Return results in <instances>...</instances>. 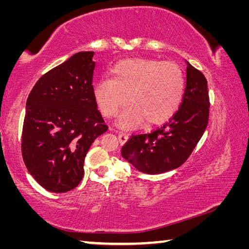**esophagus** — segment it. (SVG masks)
I'll list each match as a JSON object with an SVG mask.
<instances>
[{"label":"esophagus","instance_id":"1","mask_svg":"<svg viewBox=\"0 0 249 249\" xmlns=\"http://www.w3.org/2000/svg\"><path fill=\"white\" fill-rule=\"evenodd\" d=\"M119 141H120L122 145L125 144V142L128 141V135L125 134V133H120L119 134Z\"/></svg>","mask_w":249,"mask_h":249}]
</instances>
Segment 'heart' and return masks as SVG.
I'll use <instances>...</instances> for the list:
<instances>
[{
    "label": "heart",
    "instance_id": "b5f03b06",
    "mask_svg": "<svg viewBox=\"0 0 249 249\" xmlns=\"http://www.w3.org/2000/svg\"><path fill=\"white\" fill-rule=\"evenodd\" d=\"M111 73V79L94 84L93 95L105 117L115 116L128 101L117 120L121 127H136L145 120L150 125L165 123L178 111L184 92L183 72L178 65L154 59H124Z\"/></svg>",
    "mask_w": 249,
    "mask_h": 249
}]
</instances>
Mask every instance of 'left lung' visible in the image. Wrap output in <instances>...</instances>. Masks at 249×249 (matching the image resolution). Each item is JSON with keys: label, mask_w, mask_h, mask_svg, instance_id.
<instances>
[{"label": "left lung", "mask_w": 249, "mask_h": 249, "mask_svg": "<svg viewBox=\"0 0 249 249\" xmlns=\"http://www.w3.org/2000/svg\"><path fill=\"white\" fill-rule=\"evenodd\" d=\"M208 81L187 61L182 103L161 127L133 135L122 147V157L144 174L158 175L180 167L189 158L208 126Z\"/></svg>", "instance_id": "obj_1"}]
</instances>
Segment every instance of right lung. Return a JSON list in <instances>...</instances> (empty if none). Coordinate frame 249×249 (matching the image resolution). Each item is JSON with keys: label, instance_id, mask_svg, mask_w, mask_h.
<instances>
[{"label": "right lung", "instance_id": "add662e5", "mask_svg": "<svg viewBox=\"0 0 249 249\" xmlns=\"http://www.w3.org/2000/svg\"><path fill=\"white\" fill-rule=\"evenodd\" d=\"M93 52H80L45 73L28 95L22 156L47 191L74 189L96 137L107 130L93 95Z\"/></svg>", "mask_w": 249, "mask_h": 249}]
</instances>
